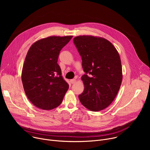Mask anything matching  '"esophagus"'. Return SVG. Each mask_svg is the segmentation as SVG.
Masks as SVG:
<instances>
[{
    "instance_id": "1",
    "label": "esophagus",
    "mask_w": 150,
    "mask_h": 150,
    "mask_svg": "<svg viewBox=\"0 0 150 150\" xmlns=\"http://www.w3.org/2000/svg\"><path fill=\"white\" fill-rule=\"evenodd\" d=\"M76 79H71V81H70V82H71V83H75V82H76Z\"/></svg>"
}]
</instances>
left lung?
<instances>
[{"instance_id": "1", "label": "left lung", "mask_w": 150, "mask_h": 150, "mask_svg": "<svg viewBox=\"0 0 150 150\" xmlns=\"http://www.w3.org/2000/svg\"><path fill=\"white\" fill-rule=\"evenodd\" d=\"M82 59L84 90L79 95L82 104L90 110L104 109L116 97L122 81L121 60L111 42L91 35L74 38Z\"/></svg>"}]
</instances>
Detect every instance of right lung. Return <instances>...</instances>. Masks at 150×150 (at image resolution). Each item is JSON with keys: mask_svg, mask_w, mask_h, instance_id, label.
<instances>
[{"mask_svg": "<svg viewBox=\"0 0 150 150\" xmlns=\"http://www.w3.org/2000/svg\"><path fill=\"white\" fill-rule=\"evenodd\" d=\"M72 38L52 36L41 39L27 54L21 78L28 98L39 109L57 108L69 88L57 62L60 50Z\"/></svg>", "mask_w": 150, "mask_h": 150, "instance_id": "1", "label": "right lung"}]
</instances>
